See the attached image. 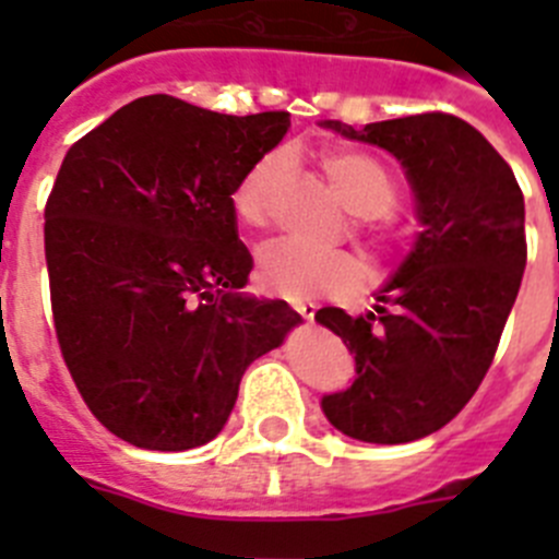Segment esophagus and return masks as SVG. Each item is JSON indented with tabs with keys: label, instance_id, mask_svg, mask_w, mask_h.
I'll use <instances>...</instances> for the list:
<instances>
[{
	"label": "esophagus",
	"instance_id": "1",
	"mask_svg": "<svg viewBox=\"0 0 559 559\" xmlns=\"http://www.w3.org/2000/svg\"><path fill=\"white\" fill-rule=\"evenodd\" d=\"M296 310H299V316H302L305 322H313L316 316V305L313 302H290Z\"/></svg>",
	"mask_w": 559,
	"mask_h": 559
}]
</instances>
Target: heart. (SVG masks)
<instances>
[{
    "instance_id": "b5f03b06",
    "label": "heart",
    "mask_w": 559,
    "mask_h": 559,
    "mask_svg": "<svg viewBox=\"0 0 559 559\" xmlns=\"http://www.w3.org/2000/svg\"><path fill=\"white\" fill-rule=\"evenodd\" d=\"M322 170L338 199L355 212L353 231L367 240L374 257L400 249V224L392 210L400 201L397 173L383 159L355 147H338L322 156ZM285 181V153H265L257 159L231 192L235 218L246 229H265L274 221L276 201ZM257 285L265 294L285 299L344 296L364 280L360 265L344 251H313L294 240H280L257 257Z\"/></svg>"
}]
</instances>
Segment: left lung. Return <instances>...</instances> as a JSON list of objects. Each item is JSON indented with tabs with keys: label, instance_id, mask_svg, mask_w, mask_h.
<instances>
[{
	"label": "left lung",
	"instance_id": "8db88e82",
	"mask_svg": "<svg viewBox=\"0 0 559 559\" xmlns=\"http://www.w3.org/2000/svg\"><path fill=\"white\" fill-rule=\"evenodd\" d=\"M324 126L403 162L423 231L374 313H316L347 344L358 372L322 408L360 442H414L467 406L496 358L526 265L523 192L501 153L453 114H414L360 131Z\"/></svg>",
	"mask_w": 559,
	"mask_h": 559
}]
</instances>
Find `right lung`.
Returning a JSON list of instances; mask_svg holds the SVG:
<instances>
[{
    "label": "right lung",
    "instance_id": "obj_1",
    "mask_svg": "<svg viewBox=\"0 0 559 559\" xmlns=\"http://www.w3.org/2000/svg\"><path fill=\"white\" fill-rule=\"evenodd\" d=\"M288 111L218 114L170 95L114 111L69 147L44 206L58 347L88 412L147 451L218 437L246 367L302 316L243 296L231 192Z\"/></svg>",
    "mask_w": 559,
    "mask_h": 559
}]
</instances>
